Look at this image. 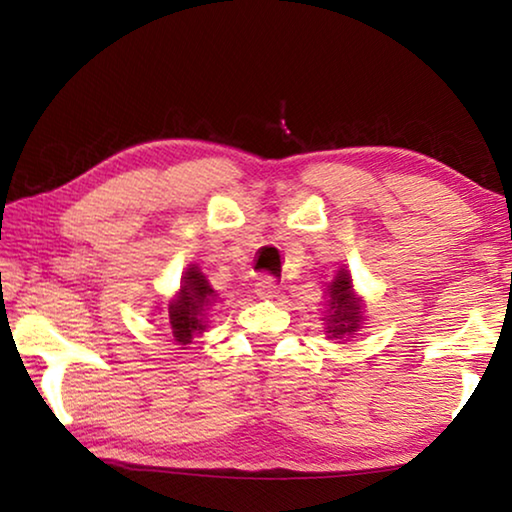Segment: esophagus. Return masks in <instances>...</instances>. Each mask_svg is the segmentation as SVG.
Wrapping results in <instances>:
<instances>
[{"instance_id": "esophagus-1", "label": "esophagus", "mask_w": 512, "mask_h": 512, "mask_svg": "<svg viewBox=\"0 0 512 512\" xmlns=\"http://www.w3.org/2000/svg\"><path fill=\"white\" fill-rule=\"evenodd\" d=\"M277 282L273 280L271 275H264V277H259V282L255 284V293L259 298H275L277 296Z\"/></svg>"}]
</instances>
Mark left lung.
I'll return each mask as SVG.
<instances>
[{"label":"left lung","mask_w":512,"mask_h":512,"mask_svg":"<svg viewBox=\"0 0 512 512\" xmlns=\"http://www.w3.org/2000/svg\"><path fill=\"white\" fill-rule=\"evenodd\" d=\"M329 300H327V334L329 339H343V336H350L361 327L363 318V302L352 289V277L350 273L341 268L336 273L334 282L329 284Z\"/></svg>","instance_id":"8db88e82"}]
</instances>
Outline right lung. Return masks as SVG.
I'll return each instance as SVG.
<instances>
[{
  "mask_svg": "<svg viewBox=\"0 0 512 512\" xmlns=\"http://www.w3.org/2000/svg\"><path fill=\"white\" fill-rule=\"evenodd\" d=\"M216 291L210 287L201 268L192 264L183 275L178 296L169 302V323L173 329V339L180 345L192 343L194 334L205 329V309L212 305Z\"/></svg>",
  "mask_w": 512,
  "mask_h": 512,
  "instance_id": "right-lung-1",
  "label": "right lung"
}]
</instances>
